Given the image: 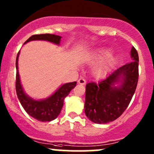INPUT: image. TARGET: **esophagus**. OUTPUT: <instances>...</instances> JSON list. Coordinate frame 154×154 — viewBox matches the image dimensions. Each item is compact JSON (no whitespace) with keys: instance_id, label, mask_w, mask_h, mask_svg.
<instances>
[{"instance_id":"esophagus-1","label":"esophagus","mask_w":154,"mask_h":154,"mask_svg":"<svg viewBox=\"0 0 154 154\" xmlns=\"http://www.w3.org/2000/svg\"><path fill=\"white\" fill-rule=\"evenodd\" d=\"M78 83L79 84H81V85H84V84H86V80H85L84 78H83V77H81V78H80L78 80Z\"/></svg>"}]
</instances>
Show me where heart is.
Masks as SVG:
<instances>
[{
	"mask_svg": "<svg viewBox=\"0 0 154 154\" xmlns=\"http://www.w3.org/2000/svg\"><path fill=\"white\" fill-rule=\"evenodd\" d=\"M102 54H107V52L102 53ZM103 71H104V68H103V67H100L98 70H97V73H98L99 74H102V73H103Z\"/></svg>",
	"mask_w": 154,
	"mask_h": 154,
	"instance_id": "obj_1",
	"label": "heart"
}]
</instances>
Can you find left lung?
Returning <instances> with one entry per match:
<instances>
[{
  "instance_id": "1",
  "label": "left lung",
  "mask_w": 154,
  "mask_h": 154,
  "mask_svg": "<svg viewBox=\"0 0 154 154\" xmlns=\"http://www.w3.org/2000/svg\"><path fill=\"white\" fill-rule=\"evenodd\" d=\"M133 61L115 70L103 80L87 83L85 112L94 123L106 124L120 117L130 104L139 80V55L131 50ZM122 82L119 87L114 85Z\"/></svg>"
}]
</instances>
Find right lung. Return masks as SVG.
Returning a JSON list of instances; mask_svg holds the SVG:
<instances>
[{
	"mask_svg": "<svg viewBox=\"0 0 154 154\" xmlns=\"http://www.w3.org/2000/svg\"><path fill=\"white\" fill-rule=\"evenodd\" d=\"M60 38L61 36L54 34H35L29 37L24 43H27L32 40H46L58 45L60 44ZM18 55H19V51L17 54L16 62H15V66H16L15 90L21 106L31 117L34 118L36 120L40 122H51L54 120L61 112L65 97L68 96L71 89L76 86L77 82H72L63 85L53 95L46 100H33L26 95L21 85L18 70Z\"/></svg>",
	"mask_w": 154,
	"mask_h": 154,
	"instance_id": "obj_1",
	"label": "right lung"
}]
</instances>
